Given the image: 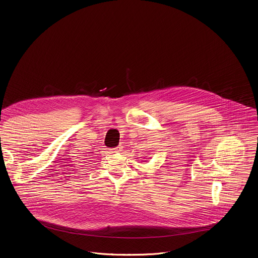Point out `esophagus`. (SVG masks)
Instances as JSON below:
<instances>
[{"label": "esophagus", "instance_id": "34e87169", "mask_svg": "<svg viewBox=\"0 0 258 258\" xmlns=\"http://www.w3.org/2000/svg\"><path fill=\"white\" fill-rule=\"evenodd\" d=\"M121 148H114V149H111V153H117L118 151H120Z\"/></svg>", "mask_w": 258, "mask_h": 258}]
</instances>
